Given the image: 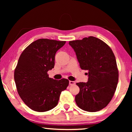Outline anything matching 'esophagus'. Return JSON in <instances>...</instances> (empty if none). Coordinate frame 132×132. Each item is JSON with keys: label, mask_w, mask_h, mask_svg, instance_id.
Listing matches in <instances>:
<instances>
[{"label": "esophagus", "mask_w": 132, "mask_h": 132, "mask_svg": "<svg viewBox=\"0 0 132 132\" xmlns=\"http://www.w3.org/2000/svg\"><path fill=\"white\" fill-rule=\"evenodd\" d=\"M75 84V82L73 81H69V85H73Z\"/></svg>", "instance_id": "obj_1"}]
</instances>
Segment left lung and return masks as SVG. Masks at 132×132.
I'll return each mask as SVG.
<instances>
[{"instance_id":"1","label":"left lung","mask_w":132,"mask_h":132,"mask_svg":"<svg viewBox=\"0 0 132 132\" xmlns=\"http://www.w3.org/2000/svg\"><path fill=\"white\" fill-rule=\"evenodd\" d=\"M80 66L88 71L87 82L76 84L80 88L76 103L88 112H97L106 106L117 88L119 73L116 58L111 48L94 37L69 41Z\"/></svg>"}]
</instances>
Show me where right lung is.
I'll return each instance as SVG.
<instances>
[{"instance_id": "obj_1", "label": "right lung", "mask_w": 132, "mask_h": 132, "mask_svg": "<svg viewBox=\"0 0 132 132\" xmlns=\"http://www.w3.org/2000/svg\"><path fill=\"white\" fill-rule=\"evenodd\" d=\"M65 43L37 39L29 45L19 57L14 81L20 97L33 111L45 112L55 108L61 92L68 86V79L54 80L47 73L54 68L56 53Z\"/></svg>"}]
</instances>
